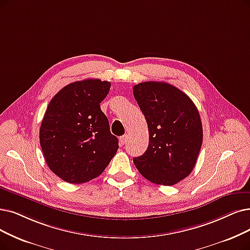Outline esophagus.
Returning <instances> with one entry per match:
<instances>
[{
    "mask_svg": "<svg viewBox=\"0 0 250 250\" xmlns=\"http://www.w3.org/2000/svg\"><path fill=\"white\" fill-rule=\"evenodd\" d=\"M127 141H128V135H127V134H125V135H123V136L120 137V144H121V145L126 144V143H127Z\"/></svg>",
    "mask_w": 250,
    "mask_h": 250,
    "instance_id": "esophagus-1",
    "label": "esophagus"
}]
</instances>
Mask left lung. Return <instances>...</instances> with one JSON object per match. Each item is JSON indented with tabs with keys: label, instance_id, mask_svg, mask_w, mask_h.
Returning <instances> with one entry per match:
<instances>
[{
	"label": "left lung",
	"instance_id": "left-lung-1",
	"mask_svg": "<svg viewBox=\"0 0 250 250\" xmlns=\"http://www.w3.org/2000/svg\"><path fill=\"white\" fill-rule=\"evenodd\" d=\"M133 95L149 135L146 153L133 162L147 181L173 186L196 165L203 142L200 115L191 98L168 83H139L133 87Z\"/></svg>",
	"mask_w": 250,
	"mask_h": 250
}]
</instances>
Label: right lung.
<instances>
[{
    "label": "right lung",
    "instance_id": "obj_1",
    "mask_svg": "<svg viewBox=\"0 0 250 250\" xmlns=\"http://www.w3.org/2000/svg\"><path fill=\"white\" fill-rule=\"evenodd\" d=\"M111 83L86 79L64 86L49 103L40 144L54 174L69 184L101 175L119 148L101 103Z\"/></svg>",
    "mask_w": 250,
    "mask_h": 250
}]
</instances>
